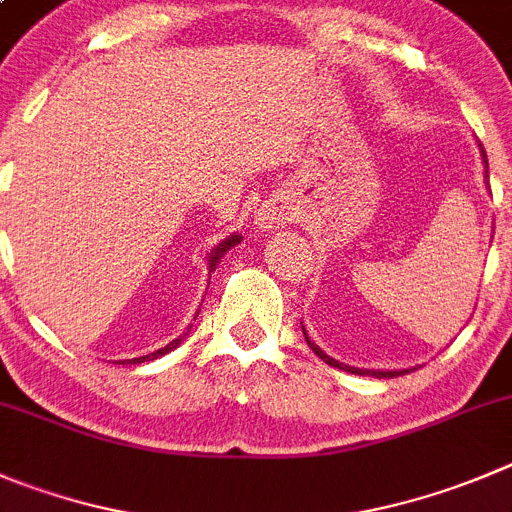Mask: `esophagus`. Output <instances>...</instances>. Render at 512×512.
<instances>
[{
	"instance_id": "obj_1",
	"label": "esophagus",
	"mask_w": 512,
	"mask_h": 512,
	"mask_svg": "<svg viewBox=\"0 0 512 512\" xmlns=\"http://www.w3.org/2000/svg\"><path fill=\"white\" fill-rule=\"evenodd\" d=\"M285 222H290V212L283 204H265V209L257 212V224H260L262 229H272Z\"/></svg>"
}]
</instances>
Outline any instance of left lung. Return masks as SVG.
<instances>
[{
	"mask_svg": "<svg viewBox=\"0 0 512 512\" xmlns=\"http://www.w3.org/2000/svg\"><path fill=\"white\" fill-rule=\"evenodd\" d=\"M303 333H305V328H303ZM305 341H308V346L313 348V353H315V356H318V358H323V361H326L328 366H333V369H343V371H348V374H358V376L371 374V376H376V379H394V376L409 374V371H364V369H351V366H343V364H338L336 358L326 356V353H323L321 348H318V346H315L313 341H310V338H308V333H305Z\"/></svg>",
	"mask_w": 512,
	"mask_h": 512,
	"instance_id": "8db88e82",
	"label": "left lung"
}]
</instances>
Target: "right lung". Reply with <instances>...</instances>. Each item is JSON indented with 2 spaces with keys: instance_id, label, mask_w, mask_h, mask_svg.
Here are the masks:
<instances>
[{
  "instance_id": "right-lung-1",
  "label": "right lung",
  "mask_w": 512,
  "mask_h": 512,
  "mask_svg": "<svg viewBox=\"0 0 512 512\" xmlns=\"http://www.w3.org/2000/svg\"><path fill=\"white\" fill-rule=\"evenodd\" d=\"M237 242H240V237H237V234H232V237H229V240H224V242H222V245H217V250H214V252H212V260H209V272H212V270H214V267H217V262H219V260H222V257H224V252H227V250H232V247H234V245H237ZM184 336H186V333H184ZM184 336L174 338V341H171V343H169V346L159 348V351H156V353H148V356H141V358H133V364H143V361H154V358H159V356H164V353L174 351V348H176V346H179V343H181V338H184Z\"/></svg>"
}]
</instances>
